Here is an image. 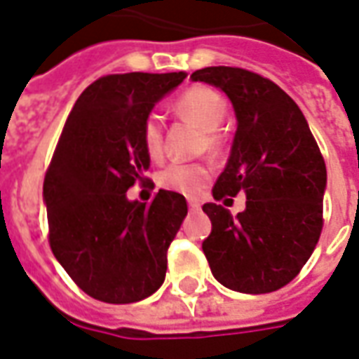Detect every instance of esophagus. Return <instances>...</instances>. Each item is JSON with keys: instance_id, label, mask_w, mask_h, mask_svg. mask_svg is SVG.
Masks as SVG:
<instances>
[{"instance_id": "obj_1", "label": "esophagus", "mask_w": 359, "mask_h": 359, "mask_svg": "<svg viewBox=\"0 0 359 359\" xmlns=\"http://www.w3.org/2000/svg\"><path fill=\"white\" fill-rule=\"evenodd\" d=\"M188 207H190V211H200L201 209V203L196 200H190L188 201Z\"/></svg>"}]
</instances>
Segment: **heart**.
I'll list each match as a JSON object with an SVG mask.
<instances>
[{
	"instance_id": "heart-1",
	"label": "heart",
	"mask_w": 359,
	"mask_h": 359,
	"mask_svg": "<svg viewBox=\"0 0 359 359\" xmlns=\"http://www.w3.org/2000/svg\"><path fill=\"white\" fill-rule=\"evenodd\" d=\"M177 110L201 129H205V142L209 148H219L220 137L217 127L226 114V102L219 91L211 87H192L177 98ZM146 154L152 159L163 158V126L156 114H148L140 129ZM211 179V165L205 161H172L158 175L159 187L184 196H198Z\"/></svg>"
}]
</instances>
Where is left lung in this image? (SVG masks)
<instances>
[{"mask_svg":"<svg viewBox=\"0 0 359 359\" xmlns=\"http://www.w3.org/2000/svg\"><path fill=\"white\" fill-rule=\"evenodd\" d=\"M190 78L226 93L238 118L213 198L247 196L238 217L217 203L203 205L213 224L203 241L209 268L232 291H278L299 276L323 228L327 171L320 146L293 98L261 74L209 66Z\"/></svg>","mask_w":359,"mask_h":359,"instance_id":"left-lung-1","label":"left lung"}]
</instances>
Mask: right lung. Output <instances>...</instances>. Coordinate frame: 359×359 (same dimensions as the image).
I'll return each mask as SVG.
<instances>
[{
  "instance_id": "1",
  "label": "right lung",
  "mask_w": 359,
  "mask_h": 359,
  "mask_svg": "<svg viewBox=\"0 0 359 359\" xmlns=\"http://www.w3.org/2000/svg\"><path fill=\"white\" fill-rule=\"evenodd\" d=\"M184 78V72L102 76L79 95L60 133L43 180L49 245L97 301H142L165 280L167 249L187 217V200L159 190L140 203L126 192L148 180L142 121Z\"/></svg>"
}]
</instances>
